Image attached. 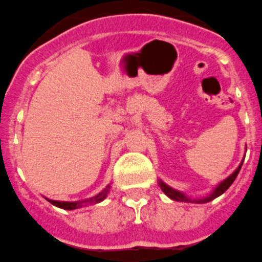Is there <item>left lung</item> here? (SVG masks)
<instances>
[{
  "label": "left lung",
  "mask_w": 262,
  "mask_h": 262,
  "mask_svg": "<svg viewBox=\"0 0 262 262\" xmlns=\"http://www.w3.org/2000/svg\"><path fill=\"white\" fill-rule=\"evenodd\" d=\"M247 151V149H246ZM243 161H245V159L242 160V162L239 164V166L237 167V169L234 170V171L232 172V174L229 175L228 178H225L223 182H220L219 184L216 185V187L214 188V189L211 190V192L209 193L207 195H205V197H201V199H190L189 195H187L185 193L180 192V190L178 189H174V188H171L170 185H167L166 183L162 182L161 179H159V185L160 188H161L162 192L165 193V194L169 197V199L174 200V201H179V202H193V204H206V202H210L212 201V200H215L216 197H219V195H222L223 193L225 192V190L228 189V188L230 187V185L233 184V182L235 180V178H237L238 172H239L241 167H242V164Z\"/></svg>",
  "instance_id": "obj_1"
}]
</instances>
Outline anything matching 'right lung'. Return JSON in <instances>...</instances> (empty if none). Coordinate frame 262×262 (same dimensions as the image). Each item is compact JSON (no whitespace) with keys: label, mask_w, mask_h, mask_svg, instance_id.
<instances>
[{"label":"right lung","mask_w":262,"mask_h":262,"mask_svg":"<svg viewBox=\"0 0 262 262\" xmlns=\"http://www.w3.org/2000/svg\"><path fill=\"white\" fill-rule=\"evenodd\" d=\"M110 188H111V184H107L106 185V188H103V190H101L98 194H96L95 197H91V199L88 200H83V201H74V202H68V201H55V200H50L46 197V200H47L50 204H52L53 206L56 207H60V209H63V210H77V209H80V207H83L84 205H96V204H100V202H102L103 200L107 197L108 192H110Z\"/></svg>","instance_id":"1"}]
</instances>
